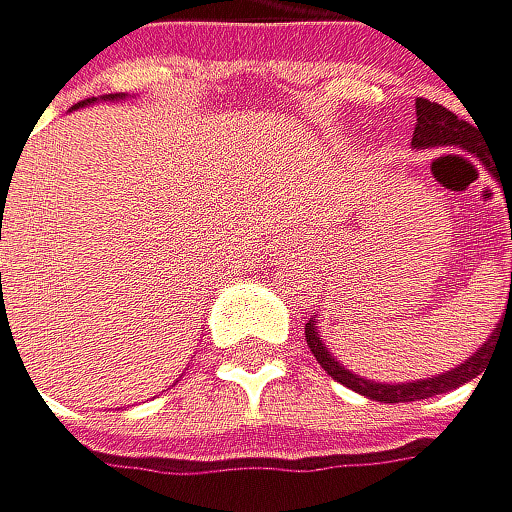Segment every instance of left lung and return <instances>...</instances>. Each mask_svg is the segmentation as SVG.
<instances>
[{
	"label": "left lung",
	"mask_w": 512,
	"mask_h": 512,
	"mask_svg": "<svg viewBox=\"0 0 512 512\" xmlns=\"http://www.w3.org/2000/svg\"><path fill=\"white\" fill-rule=\"evenodd\" d=\"M415 116H418V123H415V135H412V145L415 148H465V151H472L475 158L485 164V170L491 173V177L504 186V199H507V215H510V240H512V177L504 180L500 173H494V164L485 151H481L475 145L478 139V132L472 123H465L459 120V116L453 110H446L440 104H431V100H424L418 97L415 100ZM512 313V272H510V297H507V313L504 319H500V326L507 323ZM497 326V329H500ZM497 329L488 335V342L475 348V354H469L459 367H450V370H443L437 373V377H424V380H408V383H377V380H364L358 377V373H351L345 364H339V358L326 348L323 342V335H319V326H316V316L307 323V345L313 351V358L319 361V367H323L329 377L335 383H342L354 392H361V396L373 399V402H418V399H431V396H440V392H450L462 383H469L475 380L478 373H481V364L488 361V354H491V342L497 339Z\"/></svg>",
	"instance_id": "obj_1"
}]
</instances>
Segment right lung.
<instances>
[{
	"instance_id": "obj_1",
	"label": "right lung",
	"mask_w": 512,
	"mask_h": 512,
	"mask_svg": "<svg viewBox=\"0 0 512 512\" xmlns=\"http://www.w3.org/2000/svg\"><path fill=\"white\" fill-rule=\"evenodd\" d=\"M94 100H97V97H88V100H81L78 107H85V104H94ZM100 100H126V94H104V97H100ZM0 278H2V275H0ZM2 329H5V326H2Z\"/></svg>"
}]
</instances>
